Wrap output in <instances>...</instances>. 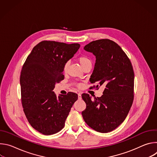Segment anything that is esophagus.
<instances>
[{
    "label": "esophagus",
    "mask_w": 157,
    "mask_h": 157,
    "mask_svg": "<svg viewBox=\"0 0 157 157\" xmlns=\"http://www.w3.org/2000/svg\"><path fill=\"white\" fill-rule=\"evenodd\" d=\"M78 99H81V94L80 93H78Z\"/></svg>",
    "instance_id": "obj_1"
}]
</instances>
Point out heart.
Here are the masks:
<instances>
[{
  "instance_id": "1",
  "label": "heart",
  "mask_w": 157,
  "mask_h": 157,
  "mask_svg": "<svg viewBox=\"0 0 157 157\" xmlns=\"http://www.w3.org/2000/svg\"><path fill=\"white\" fill-rule=\"evenodd\" d=\"M78 61H79V63H80V64L81 65V66L84 68L85 66L89 65V64H91V60L90 59V58H88L86 56L82 55V56H80L79 57H78ZM68 63H66L63 66V71L64 72H66L67 70H68ZM80 84H78V86L80 87Z\"/></svg>"
}]
</instances>
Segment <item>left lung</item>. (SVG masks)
<instances>
[{
    "label": "left lung",
    "mask_w": 157,
    "mask_h": 157,
    "mask_svg": "<svg viewBox=\"0 0 157 157\" xmlns=\"http://www.w3.org/2000/svg\"><path fill=\"white\" fill-rule=\"evenodd\" d=\"M96 56L90 82L98 89L105 86L103 95L92 100L81 95L86 104L82 112L84 121L94 130L107 133L119 127L125 119L133 101L134 72L131 61L117 43L109 39L91 41L84 47Z\"/></svg>",
    "instance_id": "left-lung-1"
}]
</instances>
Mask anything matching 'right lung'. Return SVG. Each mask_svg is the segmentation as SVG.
Segmentation results:
<instances>
[{
    "label": "right lung",
    "mask_w": 157,
    "mask_h": 157,
    "mask_svg": "<svg viewBox=\"0 0 157 157\" xmlns=\"http://www.w3.org/2000/svg\"><path fill=\"white\" fill-rule=\"evenodd\" d=\"M80 47L78 43L67 44L44 40L35 46L20 73L21 101L31 126L48 136L64 126L78 94L68 92L57 97L53 90L64 79V64Z\"/></svg>",
    "instance_id": "1"
}]
</instances>
